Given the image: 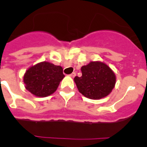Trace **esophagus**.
I'll return each instance as SVG.
<instances>
[{
	"label": "esophagus",
	"mask_w": 147,
	"mask_h": 147,
	"mask_svg": "<svg viewBox=\"0 0 147 147\" xmlns=\"http://www.w3.org/2000/svg\"><path fill=\"white\" fill-rule=\"evenodd\" d=\"M69 76H71V77H73V78H74V77L75 76H76V73H75V72L72 73V74H70Z\"/></svg>",
	"instance_id": "esophagus-1"
}]
</instances>
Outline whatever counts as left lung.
<instances>
[{"mask_svg":"<svg viewBox=\"0 0 147 147\" xmlns=\"http://www.w3.org/2000/svg\"><path fill=\"white\" fill-rule=\"evenodd\" d=\"M82 76H75L74 82L79 91L90 99L107 96L115 87V75L102 62H90L81 67Z\"/></svg>","mask_w":147,"mask_h":147,"instance_id":"1","label":"left lung"}]
</instances>
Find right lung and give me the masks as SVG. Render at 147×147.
<instances>
[{
    "label": "right lung",
    "instance_id": "1",
    "mask_svg": "<svg viewBox=\"0 0 147 147\" xmlns=\"http://www.w3.org/2000/svg\"><path fill=\"white\" fill-rule=\"evenodd\" d=\"M61 66L48 62H40L29 67L23 76L26 88L36 96L45 97L57 90L65 77Z\"/></svg>",
    "mask_w": 147,
    "mask_h": 147
}]
</instances>
